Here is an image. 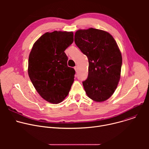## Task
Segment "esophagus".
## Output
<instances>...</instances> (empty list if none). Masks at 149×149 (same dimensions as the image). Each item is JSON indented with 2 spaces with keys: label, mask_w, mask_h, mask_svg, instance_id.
<instances>
[{
  "label": "esophagus",
  "mask_w": 149,
  "mask_h": 149,
  "mask_svg": "<svg viewBox=\"0 0 149 149\" xmlns=\"http://www.w3.org/2000/svg\"><path fill=\"white\" fill-rule=\"evenodd\" d=\"M74 69H75V70L76 72L78 71V67H77V66H75V67H74Z\"/></svg>",
  "instance_id": "obj_1"
}]
</instances>
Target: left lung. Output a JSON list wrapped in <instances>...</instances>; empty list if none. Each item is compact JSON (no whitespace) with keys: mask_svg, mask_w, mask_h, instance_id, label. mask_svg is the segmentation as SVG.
<instances>
[{"mask_svg":"<svg viewBox=\"0 0 149 149\" xmlns=\"http://www.w3.org/2000/svg\"><path fill=\"white\" fill-rule=\"evenodd\" d=\"M74 41L88 59V75L82 82L88 97L96 102L109 99L120 78L122 56L114 38L107 32L89 28L80 29Z\"/></svg>","mask_w":149,"mask_h":149,"instance_id":"1","label":"left lung"}]
</instances>
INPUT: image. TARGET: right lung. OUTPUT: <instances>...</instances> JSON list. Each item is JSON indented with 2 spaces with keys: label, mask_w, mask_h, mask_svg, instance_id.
<instances>
[{
  "label": "right lung",
  "mask_w": 149,
  "mask_h": 149,
  "mask_svg": "<svg viewBox=\"0 0 149 149\" xmlns=\"http://www.w3.org/2000/svg\"><path fill=\"white\" fill-rule=\"evenodd\" d=\"M73 41L72 32H47L35 42L30 52V79L39 94L51 103L64 100L74 81L75 71L68 67L64 52Z\"/></svg>",
  "instance_id": "right-lung-1"
}]
</instances>
